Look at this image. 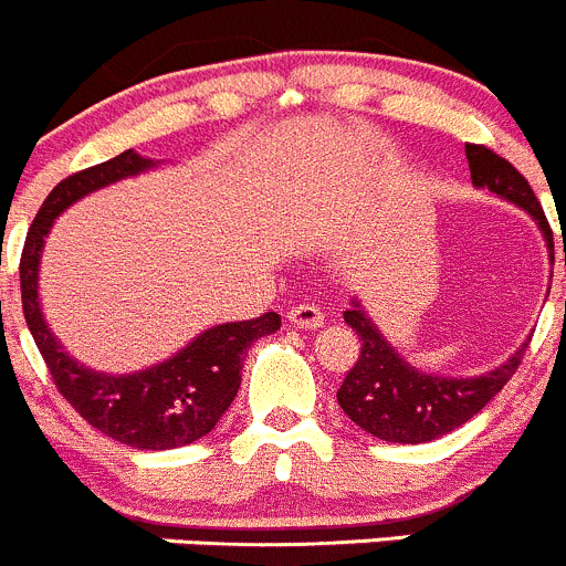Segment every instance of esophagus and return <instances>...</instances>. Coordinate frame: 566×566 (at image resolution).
Returning <instances> with one entry per match:
<instances>
[{"label": "esophagus", "instance_id": "esophagus-1", "mask_svg": "<svg viewBox=\"0 0 566 566\" xmlns=\"http://www.w3.org/2000/svg\"><path fill=\"white\" fill-rule=\"evenodd\" d=\"M287 321L295 329H318L324 326V313L315 304H295L287 310Z\"/></svg>", "mask_w": 566, "mask_h": 566}]
</instances>
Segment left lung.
<instances>
[{"mask_svg":"<svg viewBox=\"0 0 566 566\" xmlns=\"http://www.w3.org/2000/svg\"><path fill=\"white\" fill-rule=\"evenodd\" d=\"M467 158L474 187L489 189L500 200H509L527 211L545 237L553 259V231L547 226L545 211L533 195L531 184L516 172L514 164L480 145H467ZM343 318L360 335V357L343 379L337 402L357 427L390 443L436 441V438L467 424L514 377L527 340H531L527 337L509 360L494 366L491 371L478 374V377H443V374L421 371L413 363L405 360L390 346L388 337L379 332L360 298H352V307L343 313Z\"/></svg>","mask_w":566,"mask_h":566,"instance_id":"8db88e82","label":"left lung"}]
</instances>
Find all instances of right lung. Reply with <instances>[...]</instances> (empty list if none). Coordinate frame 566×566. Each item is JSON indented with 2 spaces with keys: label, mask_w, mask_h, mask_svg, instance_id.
Here are the masks:
<instances>
[{
  "label": "right lung",
  "mask_w": 566,
  "mask_h": 566,
  "mask_svg": "<svg viewBox=\"0 0 566 566\" xmlns=\"http://www.w3.org/2000/svg\"><path fill=\"white\" fill-rule=\"evenodd\" d=\"M161 161L125 150L88 170L63 178L41 203L21 251V307L35 346L72 408L108 438L134 450H176L214 430L242 382V360L253 340L282 326L276 313L203 329L176 355L134 374H105L83 366L52 335L41 313L39 268L52 223L72 203L125 178L156 170Z\"/></svg>",
  "instance_id": "obj_1"
}]
</instances>
